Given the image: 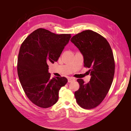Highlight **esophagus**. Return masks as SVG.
I'll list each match as a JSON object with an SVG mask.
<instances>
[{
	"label": "esophagus",
	"instance_id": "1",
	"mask_svg": "<svg viewBox=\"0 0 131 131\" xmlns=\"http://www.w3.org/2000/svg\"><path fill=\"white\" fill-rule=\"evenodd\" d=\"M75 81V79L73 78H69L68 79V82H72L73 81Z\"/></svg>",
	"mask_w": 131,
	"mask_h": 131
}]
</instances>
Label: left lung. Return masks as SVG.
<instances>
[{"mask_svg":"<svg viewBox=\"0 0 131 131\" xmlns=\"http://www.w3.org/2000/svg\"><path fill=\"white\" fill-rule=\"evenodd\" d=\"M84 56V67L89 68L90 81L85 84L79 79L80 88L74 96L81 108L91 109L100 105L106 97L113 81L115 61L106 39L93 30L82 31L70 39Z\"/></svg>","mask_w":131,"mask_h":131,"instance_id":"8db88e82","label":"left lung"}]
</instances>
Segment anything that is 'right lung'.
<instances>
[{"instance_id": "1", "label": "right lung", "mask_w": 131, "mask_h": 131, "mask_svg": "<svg viewBox=\"0 0 131 131\" xmlns=\"http://www.w3.org/2000/svg\"><path fill=\"white\" fill-rule=\"evenodd\" d=\"M70 38V34H56L39 28L21 44L17 67L19 80L27 97L40 108L56 103L59 91L68 82L65 77L51 79L48 64L57 61Z\"/></svg>"}]
</instances>
